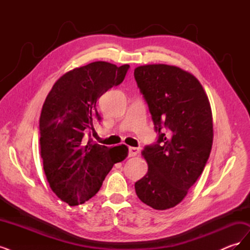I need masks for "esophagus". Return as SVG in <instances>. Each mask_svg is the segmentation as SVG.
<instances>
[{"label": "esophagus", "instance_id": "34e87169", "mask_svg": "<svg viewBox=\"0 0 250 250\" xmlns=\"http://www.w3.org/2000/svg\"><path fill=\"white\" fill-rule=\"evenodd\" d=\"M128 150H129V151H128V155H129L130 157L135 156L140 152V149L138 147H129V149H128Z\"/></svg>", "mask_w": 250, "mask_h": 250}]
</instances>
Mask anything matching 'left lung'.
I'll return each mask as SVG.
<instances>
[{"label":"left lung","instance_id":"8db88e82","mask_svg":"<svg viewBox=\"0 0 250 250\" xmlns=\"http://www.w3.org/2000/svg\"><path fill=\"white\" fill-rule=\"evenodd\" d=\"M134 78L158 133L157 141L144 148L148 172L135 183V193L155 209L171 208L208 163L214 135L210 105L200 82L177 66H139Z\"/></svg>","mask_w":250,"mask_h":250}]
</instances>
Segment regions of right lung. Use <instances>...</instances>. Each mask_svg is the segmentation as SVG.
Returning <instances> with one entry per match:
<instances>
[{
  "mask_svg": "<svg viewBox=\"0 0 250 250\" xmlns=\"http://www.w3.org/2000/svg\"><path fill=\"white\" fill-rule=\"evenodd\" d=\"M129 65L96 62L64 74L46 98L40 119L43 171L57 197L78 206L98 193L112 166L128 154L125 145L108 148L90 132L101 122L97 101L123 82Z\"/></svg>",
  "mask_w": 250,
  "mask_h": 250,
  "instance_id": "add662e5",
  "label": "right lung"
}]
</instances>
